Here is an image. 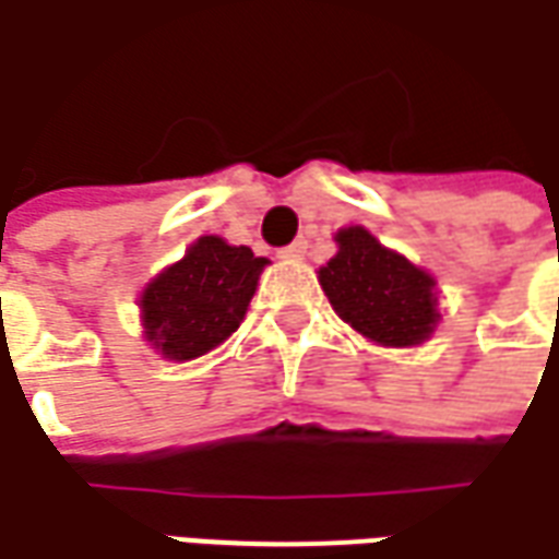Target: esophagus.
Listing matches in <instances>:
<instances>
[{
  "label": "esophagus",
  "instance_id": "1",
  "mask_svg": "<svg viewBox=\"0 0 559 559\" xmlns=\"http://www.w3.org/2000/svg\"><path fill=\"white\" fill-rule=\"evenodd\" d=\"M309 253V241L306 238H296L294 245H287V248L281 250V260H302Z\"/></svg>",
  "mask_w": 559,
  "mask_h": 559
}]
</instances>
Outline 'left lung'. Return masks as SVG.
Listing matches in <instances>:
<instances>
[{"instance_id":"8db88e82","label":"left lung","mask_w":559,"mask_h":559,"mask_svg":"<svg viewBox=\"0 0 559 559\" xmlns=\"http://www.w3.org/2000/svg\"><path fill=\"white\" fill-rule=\"evenodd\" d=\"M336 257L318 281L345 324L376 345L425 343L440 321L435 278L407 257L382 248L364 226L336 231Z\"/></svg>"}]
</instances>
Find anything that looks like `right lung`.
Here are the masks:
<instances>
[{"label":"right lung","instance_id":"1","mask_svg":"<svg viewBox=\"0 0 559 559\" xmlns=\"http://www.w3.org/2000/svg\"><path fill=\"white\" fill-rule=\"evenodd\" d=\"M265 257L201 235L180 263L168 265L140 294L146 343L168 360H192L226 343L245 321Z\"/></svg>","mask_w":559,"mask_h":559}]
</instances>
